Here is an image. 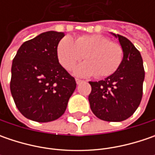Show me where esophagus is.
<instances>
[{"label":"esophagus","mask_w":155,"mask_h":155,"mask_svg":"<svg viewBox=\"0 0 155 155\" xmlns=\"http://www.w3.org/2000/svg\"><path fill=\"white\" fill-rule=\"evenodd\" d=\"M83 82V80H81V79H78V78H76V83H77V84H79Z\"/></svg>","instance_id":"34e87169"}]
</instances>
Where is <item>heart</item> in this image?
I'll list each match as a JSON object with an SVG mask.
<instances>
[{
	"instance_id": "b5f03b06",
	"label": "heart",
	"mask_w": 155,
	"mask_h": 155,
	"mask_svg": "<svg viewBox=\"0 0 155 155\" xmlns=\"http://www.w3.org/2000/svg\"><path fill=\"white\" fill-rule=\"evenodd\" d=\"M58 61L65 70H71L84 58L86 61L78 65L75 75L105 78L115 73L123 58L122 46L101 34L81 35L75 41L69 36L60 39L57 46Z\"/></svg>"
}]
</instances>
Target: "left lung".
Wrapping results in <instances>:
<instances>
[{
    "label": "left lung",
    "instance_id": "1",
    "mask_svg": "<svg viewBox=\"0 0 155 155\" xmlns=\"http://www.w3.org/2000/svg\"><path fill=\"white\" fill-rule=\"evenodd\" d=\"M123 50V58L115 73L104 80L89 82V102L94 115L107 122H122L132 116L140 105L145 78L140 51L130 40L112 33Z\"/></svg>",
    "mask_w": 155,
    "mask_h": 155
}]
</instances>
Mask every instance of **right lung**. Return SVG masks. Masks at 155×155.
<instances>
[{
  "mask_svg": "<svg viewBox=\"0 0 155 155\" xmlns=\"http://www.w3.org/2000/svg\"><path fill=\"white\" fill-rule=\"evenodd\" d=\"M64 36L49 31L24 42L12 64L10 91L15 105L27 119L48 122L66 110L77 84L58 62L57 46Z\"/></svg>",
  "mask_w": 155,
  "mask_h": 155,
  "instance_id": "right-lung-1",
  "label": "right lung"
}]
</instances>
